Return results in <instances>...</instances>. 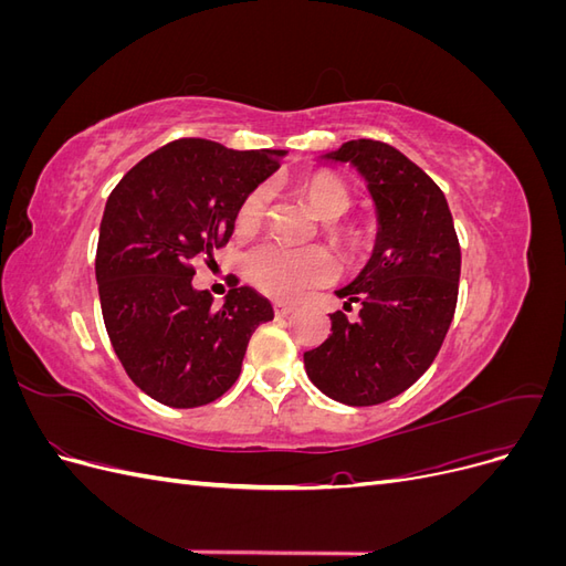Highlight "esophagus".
I'll return each instance as SVG.
<instances>
[{
    "label": "esophagus",
    "instance_id": "obj_1",
    "mask_svg": "<svg viewBox=\"0 0 566 566\" xmlns=\"http://www.w3.org/2000/svg\"><path fill=\"white\" fill-rule=\"evenodd\" d=\"M273 312H276V316H279V318H281V316H287V314H293V312H295V304L276 302V304H273Z\"/></svg>",
    "mask_w": 566,
    "mask_h": 566
}]
</instances>
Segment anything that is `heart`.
I'll list each match as a JSON object with an SVG mask.
<instances>
[{"label":"heart","mask_w":566,"mask_h":566,"mask_svg":"<svg viewBox=\"0 0 566 566\" xmlns=\"http://www.w3.org/2000/svg\"><path fill=\"white\" fill-rule=\"evenodd\" d=\"M300 193L312 212L323 221H335L349 210V186L331 172L310 175L300 184ZM269 210V188L256 186L241 200L235 212V231L252 233L262 227ZM335 262L323 248L290 250L266 243L248 256V276L262 293L276 300H295L310 287L333 279Z\"/></svg>","instance_id":"heart-1"}]
</instances>
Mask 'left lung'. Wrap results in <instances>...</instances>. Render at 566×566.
<instances>
[{"instance_id":"left-lung-1","label":"left lung","mask_w":566,"mask_h":566,"mask_svg":"<svg viewBox=\"0 0 566 566\" xmlns=\"http://www.w3.org/2000/svg\"><path fill=\"white\" fill-rule=\"evenodd\" d=\"M349 163L368 184L378 238L368 264L337 290L345 311L331 314V335L304 352L310 380L339 403L375 406L399 397L432 366L455 314L460 245L447 196L401 150L356 139L325 153Z\"/></svg>"}]
</instances>
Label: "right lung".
I'll return each instance as SVG.
<instances>
[{
	"label": "right lung",
	"instance_id": "add662e5",
	"mask_svg": "<svg viewBox=\"0 0 566 566\" xmlns=\"http://www.w3.org/2000/svg\"><path fill=\"white\" fill-rule=\"evenodd\" d=\"M281 156L179 139L136 163L108 196L96 248L101 312L119 364L150 399L212 403L241 375L256 325L273 318L248 285L217 310L191 281L193 262L229 243L238 205Z\"/></svg>",
	"mask_w": 566,
	"mask_h": 566
}]
</instances>
